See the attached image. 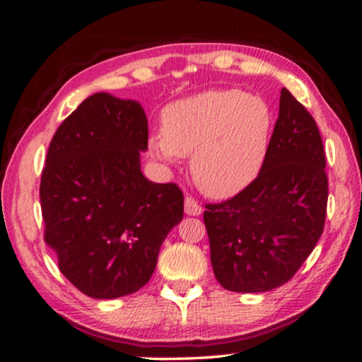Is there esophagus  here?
Listing matches in <instances>:
<instances>
[{"label": "esophagus", "mask_w": 362, "mask_h": 362, "mask_svg": "<svg viewBox=\"0 0 362 362\" xmlns=\"http://www.w3.org/2000/svg\"><path fill=\"white\" fill-rule=\"evenodd\" d=\"M185 211L187 216H199L202 212V207L199 206V202H197L194 197L191 196H186L185 199Z\"/></svg>", "instance_id": "obj_1"}]
</instances>
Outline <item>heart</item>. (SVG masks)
<instances>
[{"label": "heart", "mask_w": 362, "mask_h": 362, "mask_svg": "<svg viewBox=\"0 0 362 362\" xmlns=\"http://www.w3.org/2000/svg\"><path fill=\"white\" fill-rule=\"evenodd\" d=\"M274 112L259 95L212 88L165 107L155 155L168 163L191 156L196 185L211 197H230L255 181L265 165Z\"/></svg>", "instance_id": "heart-1"}]
</instances>
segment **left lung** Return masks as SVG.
Here are the masks:
<instances>
[{"mask_svg":"<svg viewBox=\"0 0 362 362\" xmlns=\"http://www.w3.org/2000/svg\"><path fill=\"white\" fill-rule=\"evenodd\" d=\"M310 112L281 88L265 165L230 199L206 204L214 275L226 290L262 293L293 276L323 234L328 176Z\"/></svg>","mask_w":362,"mask_h":362,"instance_id":"obj_1","label":"left lung"}]
</instances>
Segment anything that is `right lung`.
<instances>
[{
	"label": "right lung",
	"instance_id": "obj_1",
	"mask_svg": "<svg viewBox=\"0 0 362 362\" xmlns=\"http://www.w3.org/2000/svg\"><path fill=\"white\" fill-rule=\"evenodd\" d=\"M146 148L140 103L105 92L86 98L49 145L39 187L44 240L62 275L92 298L145 286L163 240L182 219L180 187L143 176Z\"/></svg>",
	"mask_w": 362,
	"mask_h": 362
}]
</instances>
